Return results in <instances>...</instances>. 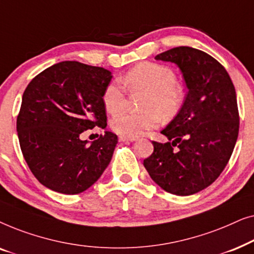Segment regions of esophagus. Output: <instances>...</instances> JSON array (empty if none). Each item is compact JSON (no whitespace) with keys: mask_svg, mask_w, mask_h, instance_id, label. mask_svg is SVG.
<instances>
[{"mask_svg":"<svg viewBox=\"0 0 254 254\" xmlns=\"http://www.w3.org/2000/svg\"><path fill=\"white\" fill-rule=\"evenodd\" d=\"M119 140L120 141H123V142H134L135 140H136V138L135 137H127V136H119Z\"/></svg>","mask_w":254,"mask_h":254,"instance_id":"34e87169","label":"esophagus"}]
</instances>
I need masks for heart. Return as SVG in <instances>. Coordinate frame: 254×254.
<instances>
[{
  "instance_id": "obj_1",
  "label": "heart",
  "mask_w": 254,
  "mask_h": 254,
  "mask_svg": "<svg viewBox=\"0 0 254 254\" xmlns=\"http://www.w3.org/2000/svg\"><path fill=\"white\" fill-rule=\"evenodd\" d=\"M129 90H147L141 113L124 112L126 105V90L117 81L110 82L103 91V104L113 118L111 127L121 136L136 137L145 131L157 128L161 116L171 118L178 112L184 100L183 86L177 82V75L168 65L156 62H141L130 68L123 78Z\"/></svg>"
}]
</instances>
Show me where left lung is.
<instances>
[{"mask_svg": "<svg viewBox=\"0 0 254 254\" xmlns=\"http://www.w3.org/2000/svg\"><path fill=\"white\" fill-rule=\"evenodd\" d=\"M155 59L178 65L189 91L161 131L169 142L152 141L154 152L143 165L166 192L190 195L218 178L234 151L239 131L235 86L223 65L196 48L175 47Z\"/></svg>", "mask_w": 254, "mask_h": 254, "instance_id": "obj_1", "label": "left lung"}]
</instances>
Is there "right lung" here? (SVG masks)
Instances as JSON below:
<instances>
[{
	"label": "right lung",
	"instance_id": "1",
	"mask_svg": "<svg viewBox=\"0 0 254 254\" xmlns=\"http://www.w3.org/2000/svg\"><path fill=\"white\" fill-rule=\"evenodd\" d=\"M111 78L107 69L64 61L26 86L17 116L19 144L31 172L47 189L84 192L110 164L117 135L106 130L88 145L81 134L106 128L102 96Z\"/></svg>",
	"mask_w": 254,
	"mask_h": 254
}]
</instances>
